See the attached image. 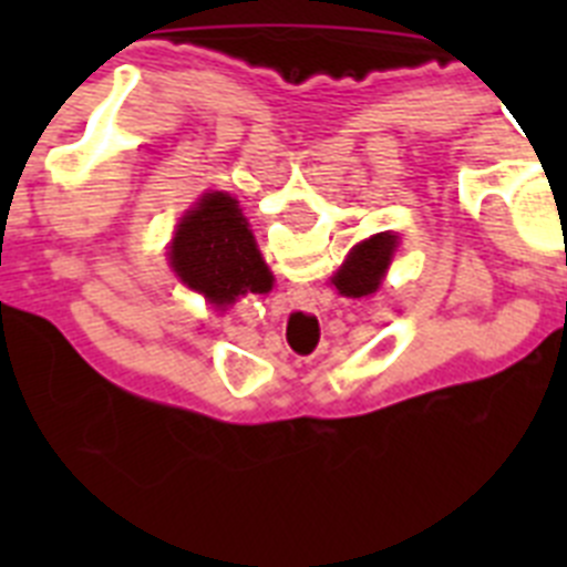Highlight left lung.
Segmentation results:
<instances>
[{
	"label": "left lung",
	"mask_w": 567,
	"mask_h": 567,
	"mask_svg": "<svg viewBox=\"0 0 567 567\" xmlns=\"http://www.w3.org/2000/svg\"><path fill=\"white\" fill-rule=\"evenodd\" d=\"M398 249V235L378 233L372 238L354 244L352 252L346 255L343 267L334 272L332 284L346 298H365L380 289L385 278V269L392 264V255Z\"/></svg>",
	"instance_id": "obj_1"
}]
</instances>
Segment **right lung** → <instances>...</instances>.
Listing matches in <instances>:
<instances>
[{
	"mask_svg": "<svg viewBox=\"0 0 567 567\" xmlns=\"http://www.w3.org/2000/svg\"><path fill=\"white\" fill-rule=\"evenodd\" d=\"M169 264L189 289L215 307L272 289V272L260 258L247 218L227 193L202 195L187 209L169 244Z\"/></svg>",
	"mask_w": 567,
	"mask_h": 567,
	"instance_id": "obj_1",
	"label": "right lung"
}]
</instances>
